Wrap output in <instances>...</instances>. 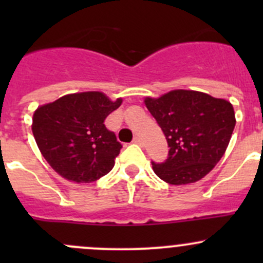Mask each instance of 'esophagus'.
<instances>
[{"mask_svg":"<svg viewBox=\"0 0 263 263\" xmlns=\"http://www.w3.org/2000/svg\"><path fill=\"white\" fill-rule=\"evenodd\" d=\"M134 144L140 145V146H141V145H142V140L140 139L139 136H136V137H135V139H134Z\"/></svg>","mask_w":263,"mask_h":263,"instance_id":"esophagus-1","label":"esophagus"}]
</instances>
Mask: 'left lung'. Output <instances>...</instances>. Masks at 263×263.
I'll return each mask as SVG.
<instances>
[{
	"instance_id": "left-lung-1",
	"label": "left lung",
	"mask_w": 263,
	"mask_h": 263,
	"mask_svg": "<svg viewBox=\"0 0 263 263\" xmlns=\"http://www.w3.org/2000/svg\"><path fill=\"white\" fill-rule=\"evenodd\" d=\"M144 103L171 147L164 163H153L156 176L173 185L190 184L208 176L227 151L234 131L232 103L183 89L159 98L146 97Z\"/></svg>"
}]
</instances>
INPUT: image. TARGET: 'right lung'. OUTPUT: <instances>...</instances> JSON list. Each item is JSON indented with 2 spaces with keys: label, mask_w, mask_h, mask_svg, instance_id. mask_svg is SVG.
<instances>
[{
  "label": "right lung",
  "mask_w": 263,
  "mask_h": 263,
  "mask_svg": "<svg viewBox=\"0 0 263 263\" xmlns=\"http://www.w3.org/2000/svg\"><path fill=\"white\" fill-rule=\"evenodd\" d=\"M122 104L102 91L67 94L33 115L34 139L55 173L75 183H91L109 173L122 145L104 119Z\"/></svg>",
  "instance_id": "right-lung-1"
}]
</instances>
